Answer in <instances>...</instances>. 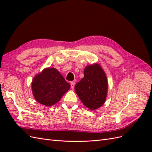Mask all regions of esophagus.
<instances>
[{"instance_id": "obj_1", "label": "esophagus", "mask_w": 152, "mask_h": 152, "mask_svg": "<svg viewBox=\"0 0 152 152\" xmlns=\"http://www.w3.org/2000/svg\"><path fill=\"white\" fill-rule=\"evenodd\" d=\"M75 84H76V83H75V82H70V86H71V88L72 89H74V86H75Z\"/></svg>"}]
</instances>
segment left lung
I'll use <instances>...</instances> for the list:
<instances>
[{"label":"left lung","mask_w":152,"mask_h":152,"mask_svg":"<svg viewBox=\"0 0 152 152\" xmlns=\"http://www.w3.org/2000/svg\"><path fill=\"white\" fill-rule=\"evenodd\" d=\"M84 77L77 83L74 89L82 103L91 110L104 104L108 92V81L106 74L99 64L87 66Z\"/></svg>","instance_id":"8db88e82"}]
</instances>
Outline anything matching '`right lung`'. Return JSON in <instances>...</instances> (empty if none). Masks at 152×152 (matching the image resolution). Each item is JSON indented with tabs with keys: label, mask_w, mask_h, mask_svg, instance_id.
Instances as JSON below:
<instances>
[{
	"label": "right lung",
	"mask_w": 152,
	"mask_h": 152,
	"mask_svg": "<svg viewBox=\"0 0 152 152\" xmlns=\"http://www.w3.org/2000/svg\"><path fill=\"white\" fill-rule=\"evenodd\" d=\"M34 99L40 104L51 106L60 101L70 88L63 76L55 68H46L34 77L31 83Z\"/></svg>",
	"instance_id": "1"
}]
</instances>
